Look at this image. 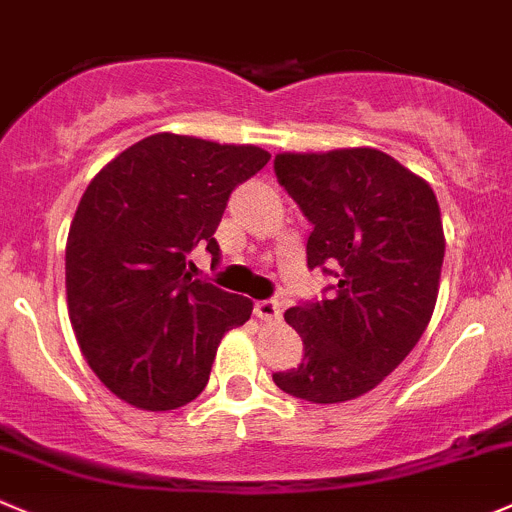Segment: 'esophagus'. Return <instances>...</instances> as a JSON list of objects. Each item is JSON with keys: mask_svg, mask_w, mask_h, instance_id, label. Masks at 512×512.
<instances>
[{"mask_svg": "<svg viewBox=\"0 0 512 512\" xmlns=\"http://www.w3.org/2000/svg\"><path fill=\"white\" fill-rule=\"evenodd\" d=\"M255 315L265 322H280L282 320L280 302H275V300L255 302Z\"/></svg>", "mask_w": 512, "mask_h": 512, "instance_id": "34e87169", "label": "esophagus"}]
</instances>
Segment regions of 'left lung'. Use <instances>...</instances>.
I'll return each mask as SVG.
<instances>
[{"instance_id": "8db88e82", "label": "left lung", "mask_w": 512, "mask_h": 512, "mask_svg": "<svg viewBox=\"0 0 512 512\" xmlns=\"http://www.w3.org/2000/svg\"><path fill=\"white\" fill-rule=\"evenodd\" d=\"M277 182L312 225L307 267L335 280L285 312L305 357L275 372L310 403H345L380 385L423 337L445 257L435 192L380 150L275 157Z\"/></svg>"}]
</instances>
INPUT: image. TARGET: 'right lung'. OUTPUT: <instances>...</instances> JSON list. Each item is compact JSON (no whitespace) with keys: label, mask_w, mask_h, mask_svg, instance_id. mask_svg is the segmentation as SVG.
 <instances>
[{"label":"right lung","mask_w":512,"mask_h":512,"mask_svg":"<svg viewBox=\"0 0 512 512\" xmlns=\"http://www.w3.org/2000/svg\"><path fill=\"white\" fill-rule=\"evenodd\" d=\"M255 145L160 132L127 147L84 190L67 237V305L94 375L124 403L175 410L210 380L222 335L252 315L247 297L187 272L232 190L267 165Z\"/></svg>","instance_id":"right-lung-1"}]
</instances>
